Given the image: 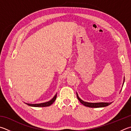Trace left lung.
<instances>
[{
  "label": "left lung",
  "instance_id": "obj_1",
  "mask_svg": "<svg viewBox=\"0 0 131 131\" xmlns=\"http://www.w3.org/2000/svg\"><path fill=\"white\" fill-rule=\"evenodd\" d=\"M77 99H78V100L80 101L81 103L83 104L84 106L90 107V108H100V107H104V106H108L109 105H110L111 104H112V103H87V102H85L84 101H82V100H81L80 99V97H78L77 93Z\"/></svg>",
  "mask_w": 131,
  "mask_h": 131
}]
</instances>
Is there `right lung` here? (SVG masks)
<instances>
[{"label":"right lung","mask_w":131,"mask_h":131,"mask_svg":"<svg viewBox=\"0 0 131 131\" xmlns=\"http://www.w3.org/2000/svg\"><path fill=\"white\" fill-rule=\"evenodd\" d=\"M57 98V94L55 95L53 99H52L50 101H47L46 103H41V104H28V103H26L27 105L31 106H35V107H45V106H49L50 105H51L52 104H53L54 101H55L56 99Z\"/></svg>","instance_id":"right-lung-1"}]
</instances>
